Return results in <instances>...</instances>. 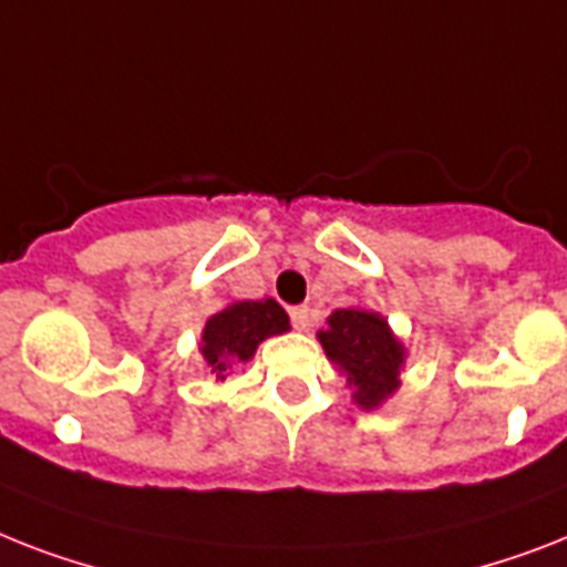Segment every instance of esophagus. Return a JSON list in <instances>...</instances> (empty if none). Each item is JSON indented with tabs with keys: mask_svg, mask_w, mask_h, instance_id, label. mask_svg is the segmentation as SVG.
I'll return each instance as SVG.
<instances>
[{
	"mask_svg": "<svg viewBox=\"0 0 567 567\" xmlns=\"http://www.w3.org/2000/svg\"><path fill=\"white\" fill-rule=\"evenodd\" d=\"M291 326L297 331H306L311 326V315H308V306H293L291 308Z\"/></svg>",
	"mask_w": 567,
	"mask_h": 567,
	"instance_id": "esophagus-1",
	"label": "esophagus"
}]
</instances>
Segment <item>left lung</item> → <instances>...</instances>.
Here are the masks:
<instances>
[{
	"instance_id": "left-lung-1",
	"label": "left lung",
	"mask_w": 567,
	"mask_h": 567,
	"mask_svg": "<svg viewBox=\"0 0 567 567\" xmlns=\"http://www.w3.org/2000/svg\"><path fill=\"white\" fill-rule=\"evenodd\" d=\"M326 355L347 370L355 384V402L375 408L399 388V367L404 361L402 343L390 334L388 320L361 308H338L329 329L317 334Z\"/></svg>"
}]
</instances>
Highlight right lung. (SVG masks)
<instances>
[{"mask_svg": "<svg viewBox=\"0 0 567 567\" xmlns=\"http://www.w3.org/2000/svg\"><path fill=\"white\" fill-rule=\"evenodd\" d=\"M282 331H288V315L279 302L244 299V302H233L215 317H209L200 352L212 372L224 379L227 370H233V363L250 361L261 340L270 334H282Z\"/></svg>", "mask_w": 567, "mask_h": 567, "instance_id": "add662e5", "label": "right lung"}]
</instances>
